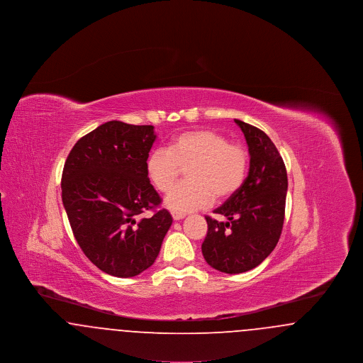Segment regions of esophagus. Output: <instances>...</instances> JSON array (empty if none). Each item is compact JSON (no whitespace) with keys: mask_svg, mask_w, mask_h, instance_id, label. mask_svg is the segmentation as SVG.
Here are the masks:
<instances>
[{"mask_svg":"<svg viewBox=\"0 0 363 363\" xmlns=\"http://www.w3.org/2000/svg\"><path fill=\"white\" fill-rule=\"evenodd\" d=\"M172 215H173L174 220H181V219H184V218H185V213H177V212H172Z\"/></svg>","mask_w":363,"mask_h":363,"instance_id":"1","label":"esophagus"}]
</instances>
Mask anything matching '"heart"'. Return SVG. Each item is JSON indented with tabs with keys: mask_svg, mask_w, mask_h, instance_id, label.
I'll return each mask as SVG.
<instances>
[{
	"mask_svg": "<svg viewBox=\"0 0 363 363\" xmlns=\"http://www.w3.org/2000/svg\"><path fill=\"white\" fill-rule=\"evenodd\" d=\"M186 169L185 182L166 197V206L177 213L207 207L212 200H225L241 189L249 167V154L238 143H228L222 133L193 129L174 136L169 150L156 148L145 162L148 179L166 193Z\"/></svg>",
	"mask_w": 363,
	"mask_h": 363,
	"instance_id": "1",
	"label": "heart"
}]
</instances>
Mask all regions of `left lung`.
<instances>
[{
  "instance_id": "8db88e82",
  "label": "left lung",
  "mask_w": 363,
  "mask_h": 363,
  "mask_svg": "<svg viewBox=\"0 0 363 363\" xmlns=\"http://www.w3.org/2000/svg\"><path fill=\"white\" fill-rule=\"evenodd\" d=\"M246 138L249 173L234 196L206 216L208 233L201 245L208 264L225 274H242L259 265L275 249L284 222L287 172L275 144L259 128L234 120Z\"/></svg>"
}]
</instances>
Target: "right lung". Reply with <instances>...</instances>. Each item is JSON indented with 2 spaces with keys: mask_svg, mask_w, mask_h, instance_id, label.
<instances>
[{
  "mask_svg": "<svg viewBox=\"0 0 363 363\" xmlns=\"http://www.w3.org/2000/svg\"><path fill=\"white\" fill-rule=\"evenodd\" d=\"M152 125L108 121L80 138L67 157L61 189L73 235L83 253L111 277H136L159 255L173 218L156 209L162 199L145 162ZM151 208V218L137 220Z\"/></svg>",
  "mask_w": 363,
  "mask_h": 363,
  "instance_id": "obj_1",
  "label": "right lung"
}]
</instances>
